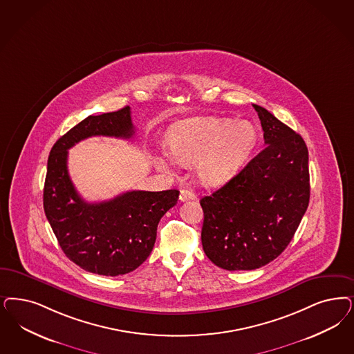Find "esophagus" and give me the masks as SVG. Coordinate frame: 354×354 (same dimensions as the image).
<instances>
[{"label": "esophagus", "instance_id": "1", "mask_svg": "<svg viewBox=\"0 0 354 354\" xmlns=\"http://www.w3.org/2000/svg\"><path fill=\"white\" fill-rule=\"evenodd\" d=\"M196 195L192 192V191H189V189H182L180 191V196H179V200L184 203V201H189V200H195Z\"/></svg>", "mask_w": 354, "mask_h": 354}]
</instances>
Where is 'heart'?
Here are the masks:
<instances>
[{"label": "heart", "mask_w": 354, "mask_h": 354, "mask_svg": "<svg viewBox=\"0 0 354 354\" xmlns=\"http://www.w3.org/2000/svg\"><path fill=\"white\" fill-rule=\"evenodd\" d=\"M257 133L251 122L227 118L197 116L171 127L167 145L171 156L157 159L159 169L172 171L175 162L189 166L205 187H218L230 180L257 145Z\"/></svg>", "instance_id": "b5f03b06"}]
</instances>
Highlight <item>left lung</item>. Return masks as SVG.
<instances>
[{
	"label": "left lung",
	"instance_id": "8db88e82",
	"mask_svg": "<svg viewBox=\"0 0 354 354\" xmlns=\"http://www.w3.org/2000/svg\"><path fill=\"white\" fill-rule=\"evenodd\" d=\"M266 147L220 189L200 200L205 255L227 270H251L288 247L310 200L304 138L269 111L252 104Z\"/></svg>",
	"mask_w": 354,
	"mask_h": 354
}]
</instances>
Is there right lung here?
I'll return each instance as SVG.
<instances>
[{"label": "right lung", "instance_id": "1", "mask_svg": "<svg viewBox=\"0 0 354 354\" xmlns=\"http://www.w3.org/2000/svg\"><path fill=\"white\" fill-rule=\"evenodd\" d=\"M131 109L87 116L60 137L49 153L43 205L64 254L78 267L103 276L138 268L150 255L159 221L178 203L179 191H129L109 201L87 203L68 172V150L93 136L131 138Z\"/></svg>", "mask_w": 354, "mask_h": 354}]
</instances>
